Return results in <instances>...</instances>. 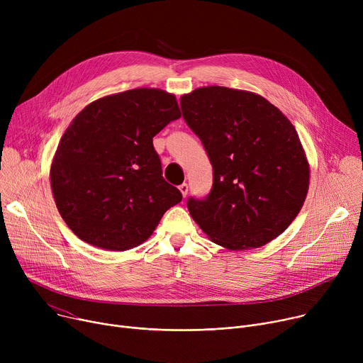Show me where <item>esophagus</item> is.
<instances>
[{"label":"esophagus","mask_w":363,"mask_h":363,"mask_svg":"<svg viewBox=\"0 0 363 363\" xmlns=\"http://www.w3.org/2000/svg\"><path fill=\"white\" fill-rule=\"evenodd\" d=\"M179 191H181L182 196H186V194H188V185H186L185 182L181 184V185H179Z\"/></svg>","instance_id":"1"}]
</instances>
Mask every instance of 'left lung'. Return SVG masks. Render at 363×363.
<instances>
[{"label":"left lung","instance_id":"1","mask_svg":"<svg viewBox=\"0 0 363 363\" xmlns=\"http://www.w3.org/2000/svg\"><path fill=\"white\" fill-rule=\"evenodd\" d=\"M182 116L213 164V188L188 200L194 221L228 250L265 246L298 216L310 164L292 123L259 94L201 86L181 96Z\"/></svg>","mask_w":363,"mask_h":363}]
</instances>
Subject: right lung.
<instances>
[{
    "label": "right lung",
    "mask_w": 363,
    "mask_h": 363,
    "mask_svg": "<svg viewBox=\"0 0 363 363\" xmlns=\"http://www.w3.org/2000/svg\"><path fill=\"white\" fill-rule=\"evenodd\" d=\"M179 117L174 94L136 88L98 98L71 121L50 164V185L62 218L81 240L133 249L181 203L153 147V138Z\"/></svg>",
    "instance_id": "add662e5"
}]
</instances>
